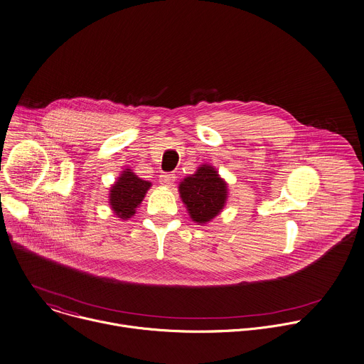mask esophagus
<instances>
[{
	"instance_id": "obj_1",
	"label": "esophagus",
	"mask_w": 364,
	"mask_h": 364,
	"mask_svg": "<svg viewBox=\"0 0 364 364\" xmlns=\"http://www.w3.org/2000/svg\"><path fill=\"white\" fill-rule=\"evenodd\" d=\"M174 181H176V174H173V173H163L160 176V183L163 186H173Z\"/></svg>"
}]
</instances>
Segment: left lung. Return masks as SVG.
I'll use <instances>...</instances> for the list:
<instances>
[{"label":"left lung","mask_w":364,"mask_h":364,"mask_svg":"<svg viewBox=\"0 0 364 364\" xmlns=\"http://www.w3.org/2000/svg\"><path fill=\"white\" fill-rule=\"evenodd\" d=\"M180 196L193 222L207 223L223 209L228 187L213 167L201 166L180 184Z\"/></svg>","instance_id":"left-lung-1"}]
</instances>
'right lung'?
<instances>
[{"label": "right lung", "mask_w": 364, "mask_h": 364, "mask_svg": "<svg viewBox=\"0 0 364 364\" xmlns=\"http://www.w3.org/2000/svg\"><path fill=\"white\" fill-rule=\"evenodd\" d=\"M149 187V181L141 180L131 170L124 171L118 181L112 186L109 194V203L114 213L124 220L134 216L135 209L145 197Z\"/></svg>", "instance_id": "add662e5"}]
</instances>
